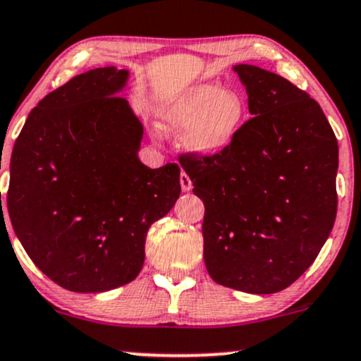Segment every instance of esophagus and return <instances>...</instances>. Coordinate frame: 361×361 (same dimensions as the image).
I'll list each match as a JSON object with an SVG mask.
<instances>
[{"label":"esophagus","mask_w":361,"mask_h":361,"mask_svg":"<svg viewBox=\"0 0 361 361\" xmlns=\"http://www.w3.org/2000/svg\"><path fill=\"white\" fill-rule=\"evenodd\" d=\"M180 183H181V190H183V191H190L191 188H193V183H191L190 176L186 175L185 171H181V175H180Z\"/></svg>","instance_id":"1"}]
</instances>
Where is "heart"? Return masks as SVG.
Wrapping results in <instances>:
<instances>
[{"instance_id":"1","label":"heart","mask_w":361,"mask_h":361,"mask_svg":"<svg viewBox=\"0 0 361 361\" xmlns=\"http://www.w3.org/2000/svg\"><path fill=\"white\" fill-rule=\"evenodd\" d=\"M246 103L236 91L216 83H202L176 94L159 109L166 133L180 135L183 147L200 157L223 153L243 130Z\"/></svg>"}]
</instances>
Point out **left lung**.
<instances>
[{"label": "left lung", "instance_id": "1", "mask_svg": "<svg viewBox=\"0 0 361 361\" xmlns=\"http://www.w3.org/2000/svg\"><path fill=\"white\" fill-rule=\"evenodd\" d=\"M253 118L223 153L180 154L203 200V258L218 285L268 295L314 262L336 216L338 143L320 104L275 73L236 65Z\"/></svg>", "mask_w": 361, "mask_h": 361}]
</instances>
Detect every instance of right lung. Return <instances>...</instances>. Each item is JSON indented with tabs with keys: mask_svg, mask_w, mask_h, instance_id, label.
I'll return each instance as SVG.
<instances>
[{
	"mask_svg": "<svg viewBox=\"0 0 361 361\" xmlns=\"http://www.w3.org/2000/svg\"><path fill=\"white\" fill-rule=\"evenodd\" d=\"M126 80V70L97 68L51 91L11 153L13 230L44 275L78 293L133 281L149 226L181 193L176 163L140 161L143 125L116 97Z\"/></svg>",
	"mask_w": 361,
	"mask_h": 361,
	"instance_id": "add662e5",
	"label": "right lung"
}]
</instances>
